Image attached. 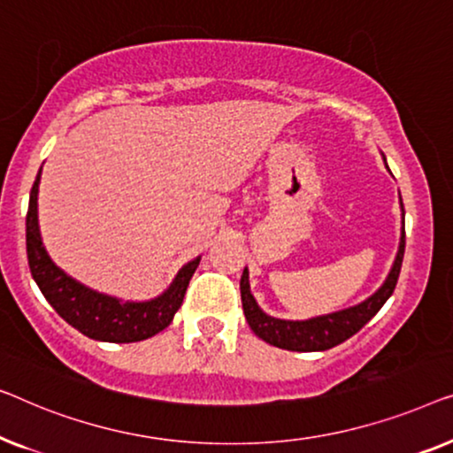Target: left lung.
I'll list each match as a JSON object with an SVG mask.
<instances>
[{"label":"left lung","instance_id":"obj_1","mask_svg":"<svg viewBox=\"0 0 453 453\" xmlns=\"http://www.w3.org/2000/svg\"><path fill=\"white\" fill-rule=\"evenodd\" d=\"M403 203V199H400ZM404 244L406 235L403 229L400 235V248L394 260L392 271L388 273L386 281L381 288L373 293L372 297H367L365 302L353 305V308L333 311L326 316H316L310 320H281V318H273L265 314L258 308L257 299L250 293V283H248V269H244L240 279V293H242V308H244V316L248 326L252 328V333L269 342L273 347L288 349V351H299V353H311V351H326L333 349L347 339H351L353 334L365 326L372 318L378 314L381 305L386 303V299L392 296L394 288L398 283L400 269H403V258H404Z\"/></svg>","mask_w":453,"mask_h":453}]
</instances>
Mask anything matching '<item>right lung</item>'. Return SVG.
Wrapping results in <instances>:
<instances>
[{"mask_svg": "<svg viewBox=\"0 0 453 453\" xmlns=\"http://www.w3.org/2000/svg\"><path fill=\"white\" fill-rule=\"evenodd\" d=\"M38 182H41V172L30 190L27 254L33 279L57 314L94 341L137 342L162 333L182 305L188 281L201 258L196 257L184 265L170 288L150 302H120L117 297L86 288L63 273L44 250L41 229H38Z\"/></svg>", "mask_w": 453, "mask_h": 453, "instance_id": "add662e5", "label": "right lung"}]
</instances>
